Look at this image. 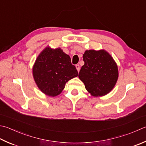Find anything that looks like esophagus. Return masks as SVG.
Listing matches in <instances>:
<instances>
[{"mask_svg": "<svg viewBox=\"0 0 146 146\" xmlns=\"http://www.w3.org/2000/svg\"><path fill=\"white\" fill-rule=\"evenodd\" d=\"M75 66H76L77 71H78V72H79V71H80V66H79V64H76Z\"/></svg>", "mask_w": 146, "mask_h": 146, "instance_id": "obj_1", "label": "esophagus"}]
</instances>
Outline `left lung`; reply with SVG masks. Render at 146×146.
Listing matches in <instances>:
<instances>
[{"label":"left lung","mask_w":146,"mask_h":146,"mask_svg":"<svg viewBox=\"0 0 146 146\" xmlns=\"http://www.w3.org/2000/svg\"><path fill=\"white\" fill-rule=\"evenodd\" d=\"M84 65L78 74L86 90L94 97L111 92L118 78V66L104 50H88L83 55Z\"/></svg>","instance_id":"obj_1"}]
</instances>
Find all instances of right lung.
<instances>
[{
	"instance_id": "obj_1",
	"label": "right lung",
	"mask_w": 146,
	"mask_h": 146,
	"mask_svg": "<svg viewBox=\"0 0 146 146\" xmlns=\"http://www.w3.org/2000/svg\"><path fill=\"white\" fill-rule=\"evenodd\" d=\"M33 76L37 87L45 95L55 97L61 93L66 83L78 76L70 56L61 48L47 47L35 61Z\"/></svg>"
}]
</instances>
